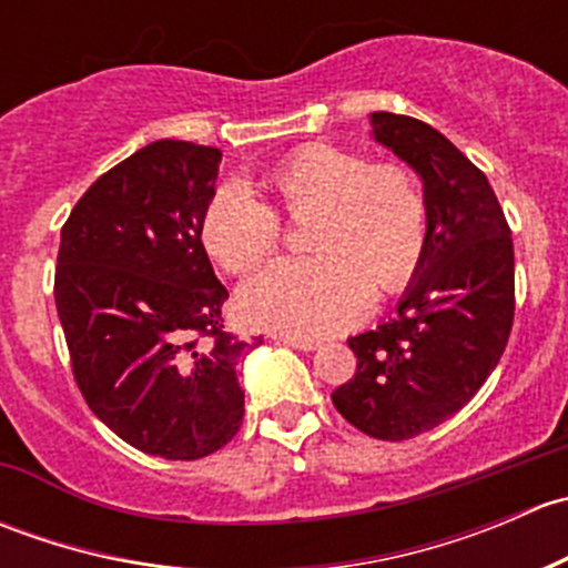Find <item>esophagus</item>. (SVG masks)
<instances>
[{
	"mask_svg": "<svg viewBox=\"0 0 568 568\" xmlns=\"http://www.w3.org/2000/svg\"><path fill=\"white\" fill-rule=\"evenodd\" d=\"M280 343L296 348V352H313V348H318V341H311V337H280Z\"/></svg>",
	"mask_w": 568,
	"mask_h": 568,
	"instance_id": "1",
	"label": "esophagus"
}]
</instances>
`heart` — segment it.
Listing matches in <instances>:
<instances>
[{
  "instance_id": "obj_1",
  "label": "heart",
  "mask_w": 568,
  "mask_h": 568,
  "mask_svg": "<svg viewBox=\"0 0 568 568\" xmlns=\"http://www.w3.org/2000/svg\"><path fill=\"white\" fill-rule=\"evenodd\" d=\"M255 189L291 220H311L313 261H274L239 291L255 329L324 337L365 316L371 294H395L420 263L428 203L404 164H368L335 145H305L274 164ZM200 242L227 272L261 263L280 242V220L239 183L220 186L200 216Z\"/></svg>"
}]
</instances>
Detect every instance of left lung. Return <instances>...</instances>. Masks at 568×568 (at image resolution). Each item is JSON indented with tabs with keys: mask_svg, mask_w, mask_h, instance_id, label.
Here are the masks:
<instances>
[{
	"mask_svg": "<svg viewBox=\"0 0 568 568\" xmlns=\"http://www.w3.org/2000/svg\"><path fill=\"white\" fill-rule=\"evenodd\" d=\"M371 136L420 178L428 239L395 316L348 337L357 374L335 409L376 439L448 420L497 368L514 321V242L486 175L428 123L371 112Z\"/></svg>",
	"mask_w": 568,
	"mask_h": 568,
	"instance_id": "1",
	"label": "left lung"
}]
</instances>
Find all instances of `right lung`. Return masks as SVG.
Segmentation results:
<instances>
[{"mask_svg": "<svg viewBox=\"0 0 568 568\" xmlns=\"http://www.w3.org/2000/svg\"><path fill=\"white\" fill-rule=\"evenodd\" d=\"M220 162V148L151 142L101 175L60 233L54 302L79 390L120 439L173 462L236 437V371L261 343L222 332L227 288L200 242Z\"/></svg>", "mask_w": 568, "mask_h": 568, "instance_id": "right-lung-1", "label": "right lung"}]
</instances>
